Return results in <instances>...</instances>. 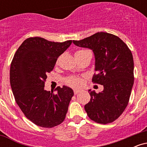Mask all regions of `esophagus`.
I'll list each match as a JSON object with an SVG mask.
<instances>
[{"label": "esophagus", "mask_w": 147, "mask_h": 147, "mask_svg": "<svg viewBox=\"0 0 147 147\" xmlns=\"http://www.w3.org/2000/svg\"><path fill=\"white\" fill-rule=\"evenodd\" d=\"M79 92H80V90H74V94H75V95H77V94L79 93Z\"/></svg>", "instance_id": "esophagus-1"}]
</instances>
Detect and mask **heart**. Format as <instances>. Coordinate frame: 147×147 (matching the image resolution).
<instances>
[{
    "mask_svg": "<svg viewBox=\"0 0 147 147\" xmlns=\"http://www.w3.org/2000/svg\"><path fill=\"white\" fill-rule=\"evenodd\" d=\"M87 50H78V51L76 52L75 55H77V54H82L84 53V52H86ZM66 83L68 84L69 86H71L72 87L77 88L81 86V85L82 84V79L80 78V77H68V79H66Z\"/></svg>",
    "mask_w": 147,
    "mask_h": 147,
    "instance_id": "b5f03b06",
    "label": "heart"
}]
</instances>
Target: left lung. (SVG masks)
<instances>
[{
	"instance_id": "obj_1",
	"label": "left lung",
	"mask_w": 147,
	"mask_h": 147,
	"mask_svg": "<svg viewBox=\"0 0 147 147\" xmlns=\"http://www.w3.org/2000/svg\"><path fill=\"white\" fill-rule=\"evenodd\" d=\"M73 43L92 50L96 74L92 81L104 86L99 93L89 90L90 102L84 106L88 116L99 124L114 122L127 106L134 83L131 51L119 37L103 32Z\"/></svg>"
}]
</instances>
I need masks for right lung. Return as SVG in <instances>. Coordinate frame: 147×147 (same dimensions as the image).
Returning a JSON list of instances; mask_svg holds the SVG:
<instances>
[{"instance_id": "1", "label": "right lung", "mask_w": 147, "mask_h": 147, "mask_svg": "<svg viewBox=\"0 0 147 147\" xmlns=\"http://www.w3.org/2000/svg\"><path fill=\"white\" fill-rule=\"evenodd\" d=\"M72 40L59 43L41 37L27 38L16 50L10 66V85L16 104L36 125L52 128L61 124L74 92L63 86L57 94L45 90L47 74Z\"/></svg>"}]
</instances>
